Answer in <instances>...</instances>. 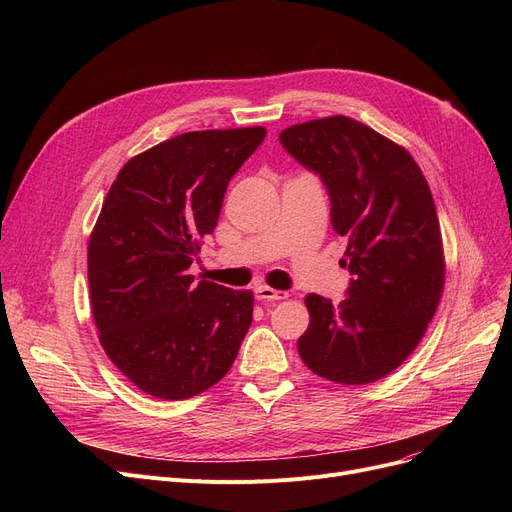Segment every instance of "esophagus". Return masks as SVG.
<instances>
[{
	"mask_svg": "<svg viewBox=\"0 0 512 512\" xmlns=\"http://www.w3.org/2000/svg\"><path fill=\"white\" fill-rule=\"evenodd\" d=\"M255 299L257 301H284V299H288V292L274 290V288L263 284V286L255 288Z\"/></svg>",
	"mask_w": 512,
	"mask_h": 512,
	"instance_id": "1",
	"label": "esophagus"
}]
</instances>
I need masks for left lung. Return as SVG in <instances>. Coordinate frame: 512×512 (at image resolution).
Returning <instances> with one entry per match:
<instances>
[{"mask_svg":"<svg viewBox=\"0 0 512 512\" xmlns=\"http://www.w3.org/2000/svg\"><path fill=\"white\" fill-rule=\"evenodd\" d=\"M282 147L324 180L340 261L353 274L334 305L307 294L303 363L321 378L363 386L407 361L444 290V249L432 191L411 153L346 116L294 124Z\"/></svg>","mask_w":512,"mask_h":512,"instance_id":"1","label":"left lung"}]
</instances>
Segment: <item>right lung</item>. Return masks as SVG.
<instances>
[{
    "instance_id": "1",
    "label": "right lung",
    "mask_w": 512,
    "mask_h": 512,
    "mask_svg": "<svg viewBox=\"0 0 512 512\" xmlns=\"http://www.w3.org/2000/svg\"><path fill=\"white\" fill-rule=\"evenodd\" d=\"M263 126L184 132L128 159L89 238L91 311L105 355L139 390L193 398L230 371L253 292L188 274L230 178Z\"/></svg>"
}]
</instances>
